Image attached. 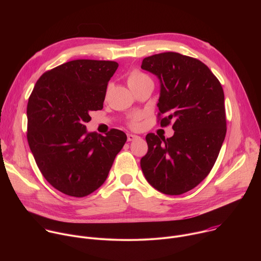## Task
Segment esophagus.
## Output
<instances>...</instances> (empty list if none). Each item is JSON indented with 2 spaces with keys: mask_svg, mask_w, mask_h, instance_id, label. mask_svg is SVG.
Returning <instances> with one entry per match:
<instances>
[{
  "mask_svg": "<svg viewBox=\"0 0 261 261\" xmlns=\"http://www.w3.org/2000/svg\"><path fill=\"white\" fill-rule=\"evenodd\" d=\"M138 138H139V136H137V135H135V134H128V135H127L128 141H133V140L138 139Z\"/></svg>",
  "mask_w": 261,
  "mask_h": 261,
  "instance_id": "34e87169",
  "label": "esophagus"
}]
</instances>
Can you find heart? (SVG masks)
<instances>
[{
    "label": "heart",
    "mask_w": 261,
    "mask_h": 261,
    "mask_svg": "<svg viewBox=\"0 0 261 261\" xmlns=\"http://www.w3.org/2000/svg\"><path fill=\"white\" fill-rule=\"evenodd\" d=\"M145 80H150V77H148L147 75H145L144 73H141L139 71H132L129 76L127 79V83H128V86L131 87V86H134V85H137ZM135 121H136V118H134L132 121H131V125H135Z\"/></svg>",
    "instance_id": "heart-1"
}]
</instances>
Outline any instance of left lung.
<instances>
[{
	"mask_svg": "<svg viewBox=\"0 0 261 261\" xmlns=\"http://www.w3.org/2000/svg\"><path fill=\"white\" fill-rule=\"evenodd\" d=\"M141 69L160 82L157 106L173 123V135L145 136L148 150L140 160L144 177L167 195L195 188L212 170L226 135L224 93L217 77L197 59L177 53L144 58Z\"/></svg>",
	"mask_w": 261,
	"mask_h": 261,
	"instance_id": "1",
	"label": "left lung"
}]
</instances>
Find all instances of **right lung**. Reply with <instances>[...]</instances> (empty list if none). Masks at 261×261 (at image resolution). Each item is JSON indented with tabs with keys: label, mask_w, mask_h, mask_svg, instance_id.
Here are the masks:
<instances>
[{
	"label": "right lung",
	"mask_w": 261,
	"mask_h": 261,
	"mask_svg": "<svg viewBox=\"0 0 261 261\" xmlns=\"http://www.w3.org/2000/svg\"><path fill=\"white\" fill-rule=\"evenodd\" d=\"M119 64L74 60L36 83L27 107L28 142L37 166L60 192L84 197L106 180L127 136L118 129L88 132L90 113L103 108L107 84Z\"/></svg>",
	"instance_id": "obj_1"
}]
</instances>
